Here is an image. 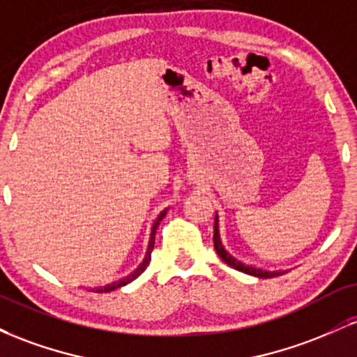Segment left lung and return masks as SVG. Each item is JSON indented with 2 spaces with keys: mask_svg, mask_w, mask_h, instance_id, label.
<instances>
[{
  "mask_svg": "<svg viewBox=\"0 0 357 357\" xmlns=\"http://www.w3.org/2000/svg\"><path fill=\"white\" fill-rule=\"evenodd\" d=\"M213 243H215V250H216V253L220 255L221 260H223L227 265H230L231 268L240 270V272L248 273V275H253V277H258V278H272V277H278V275H282V273H284V272H268V270L252 267V265L243 264V261H240L238 258L233 257L231 253H228L227 250H225L223 243H221V238H220L218 215L215 216V231H213Z\"/></svg>",
  "mask_w": 357,
  "mask_h": 357,
  "instance_id": "obj_1",
  "label": "left lung"
}]
</instances>
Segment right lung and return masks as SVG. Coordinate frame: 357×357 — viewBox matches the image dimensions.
<instances>
[{
    "label": "right lung",
    "mask_w": 357,
    "mask_h": 357,
    "mask_svg": "<svg viewBox=\"0 0 357 357\" xmlns=\"http://www.w3.org/2000/svg\"><path fill=\"white\" fill-rule=\"evenodd\" d=\"M166 211H167V210L162 211L161 215L158 216V220L154 221V225H153V230H151V238H149V245H147V252H146V257H144V260H142V264L139 265V267H137L136 270H134V272L130 273V275H127L126 278H121V280H117V282H112V284H109V285H105V287H96V289H90V290H92V292H97V294L112 292V290L119 289V287H124V285L129 284V282H132L134 278H137L139 275H141L142 272H144L146 267H147V265H149V261H151V252H153V248H154L155 230H158V227H159V221H161V220L165 218V216H166Z\"/></svg>",
    "instance_id": "right-lung-1"
}]
</instances>
